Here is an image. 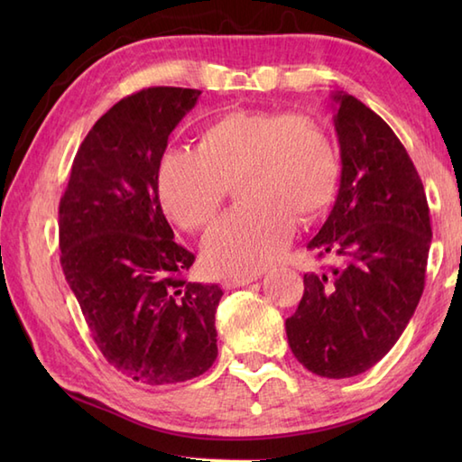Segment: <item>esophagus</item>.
<instances>
[{"instance_id":"esophagus-1","label":"esophagus","mask_w":462,"mask_h":462,"mask_svg":"<svg viewBox=\"0 0 462 462\" xmlns=\"http://www.w3.org/2000/svg\"><path fill=\"white\" fill-rule=\"evenodd\" d=\"M263 273V270H254V272H244V273H234V276H226L224 278V288L232 290V288H240L246 286V283L256 282Z\"/></svg>"}]
</instances>
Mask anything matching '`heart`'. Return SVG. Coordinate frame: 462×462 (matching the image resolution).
I'll return each instance as SVG.
<instances>
[{
	"label": "heart",
	"mask_w": 462,
	"mask_h": 462,
	"mask_svg": "<svg viewBox=\"0 0 462 462\" xmlns=\"http://www.w3.org/2000/svg\"><path fill=\"white\" fill-rule=\"evenodd\" d=\"M339 172L336 143L311 116L232 111L202 126L194 151L166 152L156 182L166 214L190 232L216 220L234 182L242 204L210 232L204 262L244 273L280 256L293 218L306 222L328 208Z\"/></svg>",
	"instance_id": "heart-1"
}]
</instances>
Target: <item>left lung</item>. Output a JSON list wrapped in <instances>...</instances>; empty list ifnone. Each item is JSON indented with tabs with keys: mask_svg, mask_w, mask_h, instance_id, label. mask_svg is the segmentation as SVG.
<instances>
[{
	"mask_svg": "<svg viewBox=\"0 0 462 462\" xmlns=\"http://www.w3.org/2000/svg\"><path fill=\"white\" fill-rule=\"evenodd\" d=\"M333 101L341 180L308 248L337 263L303 273L286 333L303 367L343 379L375 365L405 331L425 290L433 230L423 182L397 134L353 95Z\"/></svg>",
	"mask_w": 462,
	"mask_h": 462,
	"instance_id": "8db88e82",
	"label": "left lung"
}]
</instances>
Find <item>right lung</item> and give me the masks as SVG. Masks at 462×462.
Here are the masks:
<instances>
[{"mask_svg": "<svg viewBox=\"0 0 462 462\" xmlns=\"http://www.w3.org/2000/svg\"><path fill=\"white\" fill-rule=\"evenodd\" d=\"M199 89L149 87L111 106L75 154L59 202V250L97 347L143 385L189 381L218 356L222 290L186 278L194 254L174 242L159 200L169 134Z\"/></svg>", "mask_w": 462, "mask_h": 462, "instance_id": "add662e5", "label": "right lung"}]
</instances>
